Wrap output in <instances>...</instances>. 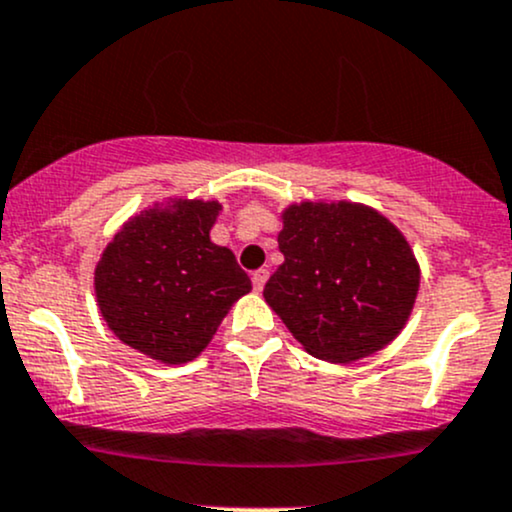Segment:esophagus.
I'll return each mask as SVG.
<instances>
[{
    "instance_id": "34e87169",
    "label": "esophagus",
    "mask_w": 512,
    "mask_h": 512,
    "mask_svg": "<svg viewBox=\"0 0 512 512\" xmlns=\"http://www.w3.org/2000/svg\"><path fill=\"white\" fill-rule=\"evenodd\" d=\"M266 280H268V271H266V268H261V271H256L254 275H251V283H254V290H256V292L263 290V285H266Z\"/></svg>"
}]
</instances>
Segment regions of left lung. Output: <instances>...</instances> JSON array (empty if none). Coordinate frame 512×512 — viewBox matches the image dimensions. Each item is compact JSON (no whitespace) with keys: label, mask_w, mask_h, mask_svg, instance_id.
<instances>
[{"label":"left lung","mask_w":512,"mask_h":512,"mask_svg":"<svg viewBox=\"0 0 512 512\" xmlns=\"http://www.w3.org/2000/svg\"><path fill=\"white\" fill-rule=\"evenodd\" d=\"M280 220L285 261L263 297L302 348L346 365L389 346L421 287V266L399 227L350 200H302Z\"/></svg>","instance_id":"1"}]
</instances>
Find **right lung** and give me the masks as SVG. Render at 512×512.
I'll return each instance as SVG.
<instances>
[{"label": "right lung", "instance_id": "obj_1", "mask_svg": "<svg viewBox=\"0 0 512 512\" xmlns=\"http://www.w3.org/2000/svg\"><path fill=\"white\" fill-rule=\"evenodd\" d=\"M220 210L217 200L169 198L132 215L108 241L94 292L125 346L164 365L188 363L251 292L232 251L210 239Z\"/></svg>", "mask_w": 512, "mask_h": 512}]
</instances>
